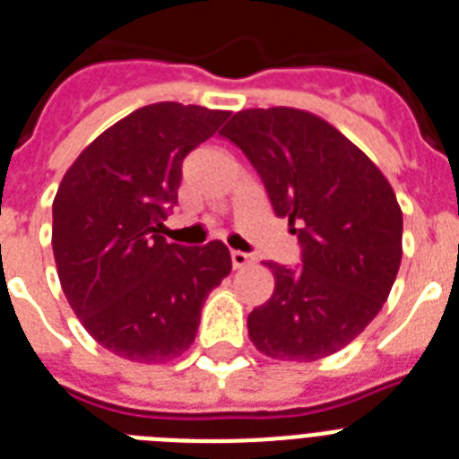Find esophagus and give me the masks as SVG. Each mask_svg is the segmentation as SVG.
I'll list each match as a JSON object with an SVG mask.
<instances>
[{"label": "esophagus", "instance_id": "34e87169", "mask_svg": "<svg viewBox=\"0 0 459 459\" xmlns=\"http://www.w3.org/2000/svg\"><path fill=\"white\" fill-rule=\"evenodd\" d=\"M230 262H233V269H245L247 264H252V255L240 250L230 252Z\"/></svg>", "mask_w": 459, "mask_h": 459}]
</instances>
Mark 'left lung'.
<instances>
[{
	"label": "left lung",
	"mask_w": 459,
	"mask_h": 459,
	"mask_svg": "<svg viewBox=\"0 0 459 459\" xmlns=\"http://www.w3.org/2000/svg\"><path fill=\"white\" fill-rule=\"evenodd\" d=\"M300 240L302 264L269 262L273 295L247 316L259 352L314 362L355 341L381 312L403 259L391 183L341 131L290 107L238 111L221 131Z\"/></svg>",
	"instance_id": "left-lung-1"
}]
</instances>
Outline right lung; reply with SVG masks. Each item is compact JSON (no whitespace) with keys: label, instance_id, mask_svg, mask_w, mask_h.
<instances>
[{"label":"right lung","instance_id":"obj_1","mask_svg":"<svg viewBox=\"0 0 459 459\" xmlns=\"http://www.w3.org/2000/svg\"><path fill=\"white\" fill-rule=\"evenodd\" d=\"M230 111L157 102L95 138L61 178L52 250L68 305L92 338L131 362L186 352L202 305L230 273L221 240L166 243L180 166Z\"/></svg>","mask_w":459,"mask_h":459}]
</instances>
